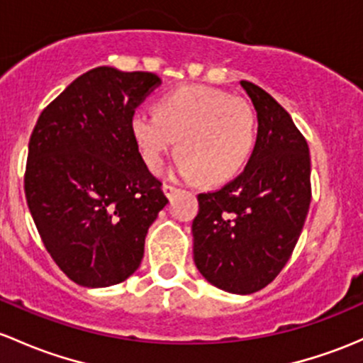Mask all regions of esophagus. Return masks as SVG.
Here are the masks:
<instances>
[{"instance_id":"obj_1","label":"esophagus","mask_w":363,"mask_h":363,"mask_svg":"<svg viewBox=\"0 0 363 363\" xmlns=\"http://www.w3.org/2000/svg\"><path fill=\"white\" fill-rule=\"evenodd\" d=\"M162 189H163V193H165V196H167V198H172V196H174L175 193L179 191V189L175 188V186H172V184H163V186H162Z\"/></svg>"}]
</instances>
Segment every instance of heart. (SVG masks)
I'll return each instance as SVG.
<instances>
[{
    "label": "heart",
    "mask_w": 363,
    "mask_h": 363,
    "mask_svg": "<svg viewBox=\"0 0 363 363\" xmlns=\"http://www.w3.org/2000/svg\"><path fill=\"white\" fill-rule=\"evenodd\" d=\"M130 133L150 170L160 169L179 140L175 172L213 184L245 165L254 150L257 120L245 99L189 85L160 99L158 113L133 111Z\"/></svg>",
    "instance_id": "obj_1"
}]
</instances>
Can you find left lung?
I'll return each mask as SVG.
<instances>
[{
    "label": "left lung",
    "mask_w": 363,
    "mask_h": 363,
    "mask_svg": "<svg viewBox=\"0 0 363 363\" xmlns=\"http://www.w3.org/2000/svg\"><path fill=\"white\" fill-rule=\"evenodd\" d=\"M257 113V139L242 174L198 194L193 259L213 287L252 294L284 269L311 201L308 143L291 114L262 89L240 82Z\"/></svg>",
    "instance_id": "1"
}]
</instances>
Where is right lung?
Listing matches in <instances>:
<instances>
[{
  "label": "right lung",
  "instance_id": "add662e5",
  "mask_svg": "<svg viewBox=\"0 0 363 363\" xmlns=\"http://www.w3.org/2000/svg\"><path fill=\"white\" fill-rule=\"evenodd\" d=\"M152 72L90 69L40 114L24 189L48 254L82 287L127 280L169 203L130 133L137 106L160 85Z\"/></svg>",
  "mask_w": 363,
  "mask_h": 363
}]
</instances>
